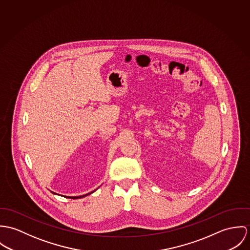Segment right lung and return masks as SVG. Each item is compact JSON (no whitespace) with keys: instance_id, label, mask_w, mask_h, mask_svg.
Listing matches in <instances>:
<instances>
[{"instance_id":"obj_1","label":"right lung","mask_w":250,"mask_h":250,"mask_svg":"<svg viewBox=\"0 0 250 250\" xmlns=\"http://www.w3.org/2000/svg\"><path fill=\"white\" fill-rule=\"evenodd\" d=\"M93 192H91V193H89V194H84V195H81V196H68V197H71V198H82V197H84V196H86L87 194H92ZM55 194V193H54Z\"/></svg>"}]
</instances>
